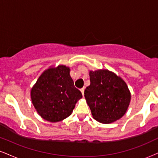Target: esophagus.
Wrapping results in <instances>:
<instances>
[{
	"label": "esophagus",
	"instance_id": "obj_1",
	"mask_svg": "<svg viewBox=\"0 0 158 158\" xmlns=\"http://www.w3.org/2000/svg\"><path fill=\"white\" fill-rule=\"evenodd\" d=\"M80 90H81V94H82V95H84V91H85V88H81V89H80Z\"/></svg>",
	"mask_w": 158,
	"mask_h": 158
}]
</instances>
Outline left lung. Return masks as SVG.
Returning <instances> with one entry per match:
<instances>
[{"label": "left lung", "mask_w": 158, "mask_h": 158, "mask_svg": "<svg viewBox=\"0 0 158 158\" xmlns=\"http://www.w3.org/2000/svg\"><path fill=\"white\" fill-rule=\"evenodd\" d=\"M89 75L90 84L84 94L94 118L102 123L120 119L131 100L126 82L107 70L90 71Z\"/></svg>", "instance_id": "obj_1"}]
</instances>
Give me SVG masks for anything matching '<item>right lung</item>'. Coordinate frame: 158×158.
<instances>
[{
	"label": "right lung",
	"instance_id": "obj_1",
	"mask_svg": "<svg viewBox=\"0 0 158 158\" xmlns=\"http://www.w3.org/2000/svg\"><path fill=\"white\" fill-rule=\"evenodd\" d=\"M81 97L70 77V68L64 65L45 70L31 90L32 102L37 112L52 123L69 117Z\"/></svg>",
	"mask_w": 158,
	"mask_h": 158
}]
</instances>
